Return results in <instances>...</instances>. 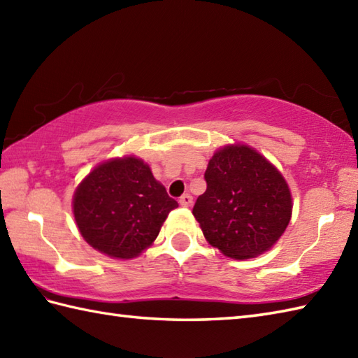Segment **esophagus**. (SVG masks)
I'll return each instance as SVG.
<instances>
[{"instance_id": "esophagus-1", "label": "esophagus", "mask_w": 358, "mask_h": 358, "mask_svg": "<svg viewBox=\"0 0 358 358\" xmlns=\"http://www.w3.org/2000/svg\"><path fill=\"white\" fill-rule=\"evenodd\" d=\"M192 203H194V199H192V195H189V194H185V195L180 199V204H181V206H183V208H191Z\"/></svg>"}]
</instances>
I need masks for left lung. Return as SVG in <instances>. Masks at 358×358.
Segmentation results:
<instances>
[{"label": "left lung", "mask_w": 358, "mask_h": 358, "mask_svg": "<svg viewBox=\"0 0 358 358\" xmlns=\"http://www.w3.org/2000/svg\"><path fill=\"white\" fill-rule=\"evenodd\" d=\"M206 192L192 214L209 245L237 260L269 250L289 224L292 199L275 166L246 144L226 146L209 159Z\"/></svg>", "instance_id": "obj_1"}]
</instances>
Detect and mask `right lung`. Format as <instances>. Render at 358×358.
<instances>
[{
  "label": "right lung",
  "instance_id": "add662e5",
  "mask_svg": "<svg viewBox=\"0 0 358 358\" xmlns=\"http://www.w3.org/2000/svg\"><path fill=\"white\" fill-rule=\"evenodd\" d=\"M178 203L136 157L101 163L73 194V215L90 246L112 258H134L158 237Z\"/></svg>",
  "mask_w": 358,
  "mask_h": 358
}]
</instances>
